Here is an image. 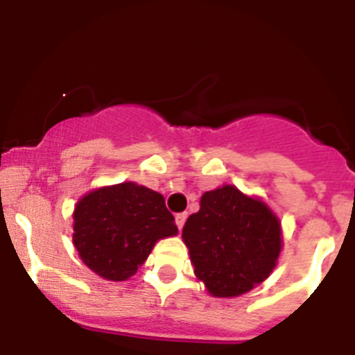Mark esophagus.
I'll return each mask as SVG.
<instances>
[{
	"mask_svg": "<svg viewBox=\"0 0 355 355\" xmlns=\"http://www.w3.org/2000/svg\"><path fill=\"white\" fill-rule=\"evenodd\" d=\"M184 222H187V213H178L175 215V224H178V227H183Z\"/></svg>",
	"mask_w": 355,
	"mask_h": 355,
	"instance_id": "1",
	"label": "esophagus"
}]
</instances>
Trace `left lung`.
Instances as JSON below:
<instances>
[{
    "label": "left lung",
    "instance_id": "8db88e82",
    "mask_svg": "<svg viewBox=\"0 0 355 355\" xmlns=\"http://www.w3.org/2000/svg\"><path fill=\"white\" fill-rule=\"evenodd\" d=\"M181 238L196 277L218 299L240 297L261 284L283 249L279 216L259 197L233 184L202 193L199 211L188 216Z\"/></svg>",
    "mask_w": 355,
    "mask_h": 355
}]
</instances>
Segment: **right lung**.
I'll return each instance as SVG.
<instances>
[{
    "label": "right lung",
    "instance_id": "add662e5",
    "mask_svg": "<svg viewBox=\"0 0 355 355\" xmlns=\"http://www.w3.org/2000/svg\"><path fill=\"white\" fill-rule=\"evenodd\" d=\"M72 243L81 261L106 281H128L178 225L162 193L133 181L85 193L72 213Z\"/></svg>",
    "mask_w": 355,
    "mask_h": 355
}]
</instances>
